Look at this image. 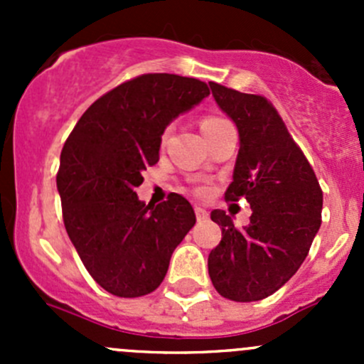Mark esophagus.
Here are the masks:
<instances>
[{
	"label": "esophagus",
	"instance_id": "34e87169",
	"mask_svg": "<svg viewBox=\"0 0 364 364\" xmlns=\"http://www.w3.org/2000/svg\"><path fill=\"white\" fill-rule=\"evenodd\" d=\"M196 216L199 222H205L209 218V213L204 208H200V205H196Z\"/></svg>",
	"mask_w": 364,
	"mask_h": 364
}]
</instances>
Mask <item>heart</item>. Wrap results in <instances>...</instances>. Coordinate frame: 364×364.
Listing matches in <instances>:
<instances>
[{
  "label": "heart",
  "instance_id": "heart-1",
  "mask_svg": "<svg viewBox=\"0 0 364 364\" xmlns=\"http://www.w3.org/2000/svg\"><path fill=\"white\" fill-rule=\"evenodd\" d=\"M227 123L225 119H222V117H216V116H209V117H204L203 123H200V128H203V134L204 132L211 130V128L215 127H220V124Z\"/></svg>",
  "mask_w": 364,
  "mask_h": 364
}]
</instances>
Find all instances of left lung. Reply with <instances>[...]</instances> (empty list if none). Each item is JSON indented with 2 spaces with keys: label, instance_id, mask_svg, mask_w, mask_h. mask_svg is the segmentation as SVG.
Segmentation results:
<instances>
[{
  "label": "left lung",
  "instance_id": "obj_1",
  "mask_svg": "<svg viewBox=\"0 0 364 364\" xmlns=\"http://www.w3.org/2000/svg\"><path fill=\"white\" fill-rule=\"evenodd\" d=\"M216 105L236 124L240 151L227 200L250 203V223L234 227L222 209L211 220L222 241L208 257L209 278L227 299L259 301L287 284L321 227L322 190L314 168L273 105L259 95L209 82Z\"/></svg>",
  "mask_w": 364,
  "mask_h": 364
}]
</instances>
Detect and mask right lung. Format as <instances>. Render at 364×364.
<instances>
[{
    "mask_svg": "<svg viewBox=\"0 0 364 364\" xmlns=\"http://www.w3.org/2000/svg\"><path fill=\"white\" fill-rule=\"evenodd\" d=\"M208 95L203 80L146 73L98 98L65 142L56 178L65 229L93 280L114 296L155 291L196 223L185 197L146 204L135 188L160 159L165 128Z\"/></svg>",
    "mask_w": 364,
    "mask_h": 364,
    "instance_id": "add662e5",
    "label": "right lung"
}]
</instances>
